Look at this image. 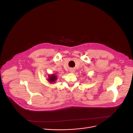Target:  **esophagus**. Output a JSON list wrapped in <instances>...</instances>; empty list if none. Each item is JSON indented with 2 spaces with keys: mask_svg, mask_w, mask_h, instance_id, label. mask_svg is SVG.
I'll return each instance as SVG.
<instances>
[{
  "mask_svg": "<svg viewBox=\"0 0 133 133\" xmlns=\"http://www.w3.org/2000/svg\"><path fill=\"white\" fill-rule=\"evenodd\" d=\"M75 71V70L74 69H71L70 70V72L71 73H74Z\"/></svg>",
  "mask_w": 133,
  "mask_h": 133,
  "instance_id": "1",
  "label": "esophagus"
}]
</instances>
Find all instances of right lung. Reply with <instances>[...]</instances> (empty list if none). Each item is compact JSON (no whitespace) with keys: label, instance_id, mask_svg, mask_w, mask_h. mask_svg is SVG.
Returning <instances> with one entry per match:
<instances>
[{"label":"right lung","instance_id":"1","mask_svg":"<svg viewBox=\"0 0 133 133\" xmlns=\"http://www.w3.org/2000/svg\"><path fill=\"white\" fill-rule=\"evenodd\" d=\"M48 81L50 83H55V82L57 80V76L55 74H52V75H49L48 76Z\"/></svg>","mask_w":133,"mask_h":133}]
</instances>
